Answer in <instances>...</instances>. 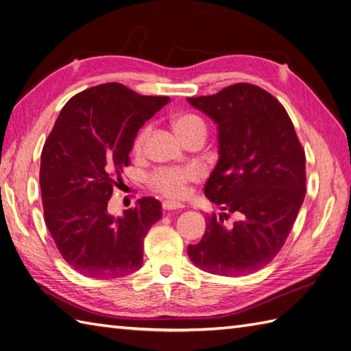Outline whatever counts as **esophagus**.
<instances>
[{"label":"esophagus","instance_id":"esophagus-1","mask_svg":"<svg viewBox=\"0 0 351 351\" xmlns=\"http://www.w3.org/2000/svg\"><path fill=\"white\" fill-rule=\"evenodd\" d=\"M184 204L181 203H175V202H163V209L165 210H176V209H182Z\"/></svg>","mask_w":351,"mask_h":351}]
</instances>
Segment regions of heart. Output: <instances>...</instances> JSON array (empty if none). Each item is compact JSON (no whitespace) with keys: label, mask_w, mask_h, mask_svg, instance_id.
<instances>
[{"label":"heart","mask_w":351,"mask_h":351,"mask_svg":"<svg viewBox=\"0 0 351 351\" xmlns=\"http://www.w3.org/2000/svg\"><path fill=\"white\" fill-rule=\"evenodd\" d=\"M173 125L176 132L185 141L195 133H206V123L200 115L194 112H181L175 115ZM151 128H142L133 141V151L141 154L145 148ZM199 179V172L191 167H160L148 176V185L152 191L163 194L169 199L179 200L188 194V186Z\"/></svg>","instance_id":"obj_1"}]
</instances>
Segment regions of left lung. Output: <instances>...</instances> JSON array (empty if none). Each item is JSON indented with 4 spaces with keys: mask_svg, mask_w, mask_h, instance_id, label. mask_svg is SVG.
<instances>
[{
    "mask_svg": "<svg viewBox=\"0 0 351 351\" xmlns=\"http://www.w3.org/2000/svg\"><path fill=\"white\" fill-rule=\"evenodd\" d=\"M218 124L219 160L204 195L228 213L206 218L188 256L203 271L246 276L280 252L305 197V152L285 106L267 90L237 83L210 96L186 97Z\"/></svg>",
    "mask_w": 351,
    "mask_h": 351,
    "instance_id": "obj_1",
    "label": "left lung"
}]
</instances>
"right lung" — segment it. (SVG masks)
I'll return each mask as SVG.
<instances>
[{
  "instance_id": "add662e5",
  "label": "right lung",
  "mask_w": 351,
  "mask_h": 351,
  "mask_svg": "<svg viewBox=\"0 0 351 351\" xmlns=\"http://www.w3.org/2000/svg\"><path fill=\"white\" fill-rule=\"evenodd\" d=\"M170 101L120 83L77 93L62 108L41 152L44 221L62 258L75 271L114 278L142 267L143 239L161 218V204L142 197L124 217L106 206L142 124Z\"/></svg>"
}]
</instances>
